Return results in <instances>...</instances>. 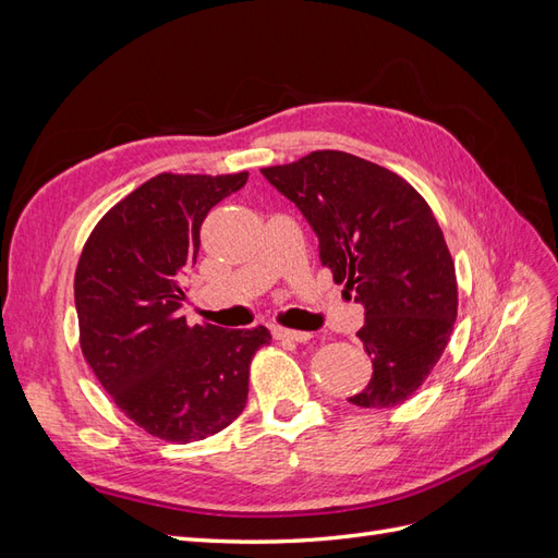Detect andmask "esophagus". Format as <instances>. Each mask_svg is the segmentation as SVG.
<instances>
[{
	"mask_svg": "<svg viewBox=\"0 0 558 558\" xmlns=\"http://www.w3.org/2000/svg\"><path fill=\"white\" fill-rule=\"evenodd\" d=\"M272 335H275V340H281V342H307V340H312V332L289 330V328H275Z\"/></svg>",
	"mask_w": 558,
	"mask_h": 558,
	"instance_id": "34e87169",
	"label": "esophagus"
}]
</instances>
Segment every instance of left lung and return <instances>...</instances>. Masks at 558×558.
<instances>
[{"instance_id": "obj_1", "label": "left lung", "mask_w": 558, "mask_h": 558, "mask_svg": "<svg viewBox=\"0 0 558 558\" xmlns=\"http://www.w3.org/2000/svg\"><path fill=\"white\" fill-rule=\"evenodd\" d=\"M295 202L318 258L365 310L359 330L373 379L351 404L398 408L430 375L459 310L453 260L426 199L402 177L344 150L260 170Z\"/></svg>"}]
</instances>
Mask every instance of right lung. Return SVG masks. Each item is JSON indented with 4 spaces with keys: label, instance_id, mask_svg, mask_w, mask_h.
I'll use <instances>...</instances> for the list:
<instances>
[{
    "label": "right lung",
    "instance_id": "right-lung-1",
    "mask_svg": "<svg viewBox=\"0 0 558 558\" xmlns=\"http://www.w3.org/2000/svg\"><path fill=\"white\" fill-rule=\"evenodd\" d=\"M248 172L158 174L99 221L74 277L81 351L134 424L167 442H197L238 418L267 328L189 326L183 279L211 207Z\"/></svg>",
    "mask_w": 558,
    "mask_h": 558
}]
</instances>
